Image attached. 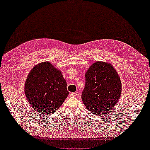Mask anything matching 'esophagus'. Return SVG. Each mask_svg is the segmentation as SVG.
Listing matches in <instances>:
<instances>
[{
	"label": "esophagus",
	"instance_id": "1",
	"mask_svg": "<svg viewBox=\"0 0 150 150\" xmlns=\"http://www.w3.org/2000/svg\"><path fill=\"white\" fill-rule=\"evenodd\" d=\"M77 96V94L76 93H72L71 94V96H73V97H76Z\"/></svg>",
	"mask_w": 150,
	"mask_h": 150
}]
</instances>
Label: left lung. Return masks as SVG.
I'll use <instances>...</instances> for the list:
<instances>
[{
    "mask_svg": "<svg viewBox=\"0 0 150 150\" xmlns=\"http://www.w3.org/2000/svg\"><path fill=\"white\" fill-rule=\"evenodd\" d=\"M86 84L81 98L94 115L110 112L120 99L121 83L111 64L98 61L90 66L86 75Z\"/></svg>",
    "mask_w": 150,
    "mask_h": 150,
    "instance_id": "obj_1",
    "label": "left lung"
}]
</instances>
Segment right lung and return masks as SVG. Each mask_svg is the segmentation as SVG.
Listing matches in <instances>:
<instances>
[{"instance_id": "1", "label": "right lung", "mask_w": 150, "mask_h": 150, "mask_svg": "<svg viewBox=\"0 0 150 150\" xmlns=\"http://www.w3.org/2000/svg\"><path fill=\"white\" fill-rule=\"evenodd\" d=\"M25 94L34 110L45 116L56 111L69 92L61 72L46 62L30 71L25 83Z\"/></svg>"}]
</instances>
